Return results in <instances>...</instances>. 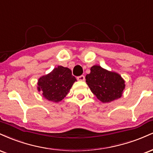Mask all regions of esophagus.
Wrapping results in <instances>:
<instances>
[{
  "label": "esophagus",
  "mask_w": 153,
  "mask_h": 153,
  "mask_svg": "<svg viewBox=\"0 0 153 153\" xmlns=\"http://www.w3.org/2000/svg\"><path fill=\"white\" fill-rule=\"evenodd\" d=\"M77 80L79 81H84L85 80V76L84 75H81L79 76H77Z\"/></svg>",
  "instance_id": "34e87169"
}]
</instances>
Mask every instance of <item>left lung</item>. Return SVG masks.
<instances>
[{
    "label": "left lung",
    "instance_id": "1",
    "mask_svg": "<svg viewBox=\"0 0 153 153\" xmlns=\"http://www.w3.org/2000/svg\"><path fill=\"white\" fill-rule=\"evenodd\" d=\"M90 70V74L86 76V82L98 100L105 103L121 97L125 84L119 74L97 65L91 66Z\"/></svg>",
    "mask_w": 153,
    "mask_h": 153
}]
</instances>
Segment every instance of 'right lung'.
I'll list each match as a JSON object with an SVG mask.
<instances>
[{
    "instance_id": "add662e5",
    "label": "right lung",
    "mask_w": 153,
    "mask_h": 153,
    "mask_svg": "<svg viewBox=\"0 0 153 153\" xmlns=\"http://www.w3.org/2000/svg\"><path fill=\"white\" fill-rule=\"evenodd\" d=\"M76 81L69 68L59 66L51 72L39 78L37 89L42 91L46 100L59 102L65 97Z\"/></svg>"
}]
</instances>
